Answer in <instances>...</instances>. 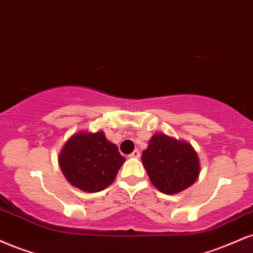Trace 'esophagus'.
Here are the masks:
<instances>
[{"label": "esophagus", "mask_w": 253, "mask_h": 253, "mask_svg": "<svg viewBox=\"0 0 253 253\" xmlns=\"http://www.w3.org/2000/svg\"><path fill=\"white\" fill-rule=\"evenodd\" d=\"M139 157H140V152H139V150L133 151L132 153L129 154V158H139Z\"/></svg>", "instance_id": "34e87169"}]
</instances>
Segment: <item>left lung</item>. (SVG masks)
Masks as SVG:
<instances>
[{"label":"left lung","instance_id":"obj_1","mask_svg":"<svg viewBox=\"0 0 253 253\" xmlns=\"http://www.w3.org/2000/svg\"><path fill=\"white\" fill-rule=\"evenodd\" d=\"M141 160L152 184L165 194L186 190L199 176V158L192 146L163 133L152 136Z\"/></svg>","mask_w":253,"mask_h":253}]
</instances>
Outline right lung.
<instances>
[{
  "instance_id": "add662e5",
  "label": "right lung",
  "mask_w": 253,
  "mask_h": 253,
  "mask_svg": "<svg viewBox=\"0 0 253 253\" xmlns=\"http://www.w3.org/2000/svg\"><path fill=\"white\" fill-rule=\"evenodd\" d=\"M124 163L117 145L109 142L102 130L79 132L71 136L59 157L67 180L84 192H99L108 187Z\"/></svg>"
}]
</instances>
